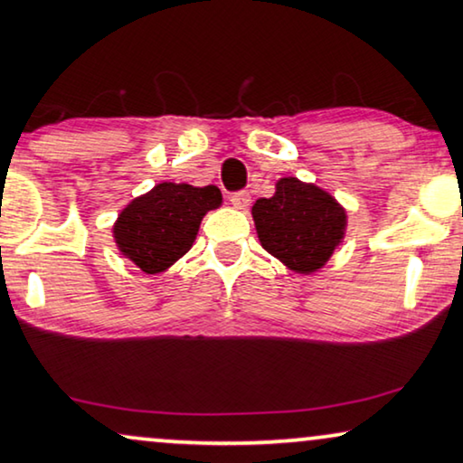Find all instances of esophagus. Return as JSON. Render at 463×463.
Instances as JSON below:
<instances>
[{
  "mask_svg": "<svg viewBox=\"0 0 463 463\" xmlns=\"http://www.w3.org/2000/svg\"><path fill=\"white\" fill-rule=\"evenodd\" d=\"M230 202L236 208H240V211H244V208L250 204V194L249 192H233L230 195Z\"/></svg>",
  "mask_w": 463,
  "mask_h": 463,
  "instance_id": "1",
  "label": "esophagus"
}]
</instances>
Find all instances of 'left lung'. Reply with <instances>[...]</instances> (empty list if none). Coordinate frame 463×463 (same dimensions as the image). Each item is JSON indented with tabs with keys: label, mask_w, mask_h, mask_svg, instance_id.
Listing matches in <instances>:
<instances>
[{
	"label": "left lung",
	"mask_w": 463,
	"mask_h": 463,
	"mask_svg": "<svg viewBox=\"0 0 463 463\" xmlns=\"http://www.w3.org/2000/svg\"><path fill=\"white\" fill-rule=\"evenodd\" d=\"M257 236L269 255L297 274L318 271L345 233V211L325 189L284 176L271 198L252 206Z\"/></svg>",
	"instance_id": "8db88e82"
}]
</instances>
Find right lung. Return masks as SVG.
Masks as SVG:
<instances>
[{
	"label": "right lung",
	"instance_id": "1",
	"mask_svg": "<svg viewBox=\"0 0 463 463\" xmlns=\"http://www.w3.org/2000/svg\"><path fill=\"white\" fill-rule=\"evenodd\" d=\"M219 187L160 183L119 213L113 238L119 252L145 274H160L192 249L200 221L221 206Z\"/></svg>",
	"mask_w": 463,
	"mask_h": 463
}]
</instances>
